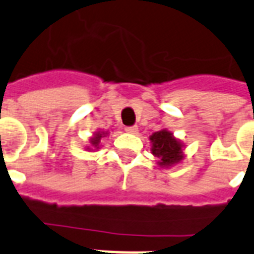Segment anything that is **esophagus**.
Returning <instances> with one entry per match:
<instances>
[{
    "mask_svg": "<svg viewBox=\"0 0 254 254\" xmlns=\"http://www.w3.org/2000/svg\"><path fill=\"white\" fill-rule=\"evenodd\" d=\"M125 131L127 133H130V134H135L138 131V127H125Z\"/></svg>",
    "mask_w": 254,
    "mask_h": 254,
    "instance_id": "34e87169",
    "label": "esophagus"
}]
</instances>
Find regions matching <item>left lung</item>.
<instances>
[{"label": "left lung", "instance_id": "8db88e82", "mask_svg": "<svg viewBox=\"0 0 254 254\" xmlns=\"http://www.w3.org/2000/svg\"><path fill=\"white\" fill-rule=\"evenodd\" d=\"M149 139L151 142V153L158 158V165L161 167H171L185 158L183 143L167 129L155 131Z\"/></svg>", "mask_w": 254, "mask_h": 254}]
</instances>
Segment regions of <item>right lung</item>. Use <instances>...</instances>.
Here are the masks:
<instances>
[{"label":"right lung","instance_id":"right-lung-1","mask_svg":"<svg viewBox=\"0 0 254 254\" xmlns=\"http://www.w3.org/2000/svg\"><path fill=\"white\" fill-rule=\"evenodd\" d=\"M108 135V131H96L93 137L89 138V146H87V150H96V149H100V141L103 137H107Z\"/></svg>","mask_w":254,"mask_h":254}]
</instances>
